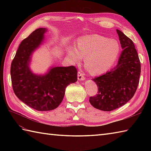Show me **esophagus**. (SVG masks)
<instances>
[{"label": "esophagus", "instance_id": "1", "mask_svg": "<svg viewBox=\"0 0 151 151\" xmlns=\"http://www.w3.org/2000/svg\"><path fill=\"white\" fill-rule=\"evenodd\" d=\"M85 77L84 76V74H83L81 71H79L78 73V81H84L85 80Z\"/></svg>", "mask_w": 151, "mask_h": 151}]
</instances>
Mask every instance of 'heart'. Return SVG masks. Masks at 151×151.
<instances>
[{
  "instance_id": "obj_1",
  "label": "heart",
  "mask_w": 151,
  "mask_h": 151,
  "mask_svg": "<svg viewBox=\"0 0 151 151\" xmlns=\"http://www.w3.org/2000/svg\"><path fill=\"white\" fill-rule=\"evenodd\" d=\"M67 56L74 63H84L91 74L99 75L106 73L116 63L120 56L121 47L119 41L99 34L79 37L75 47L67 46Z\"/></svg>"
}]
</instances>
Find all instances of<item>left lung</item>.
<instances>
[{"instance_id":"obj_1","label":"left lung","mask_w":151,"mask_h":151,"mask_svg":"<svg viewBox=\"0 0 151 151\" xmlns=\"http://www.w3.org/2000/svg\"><path fill=\"white\" fill-rule=\"evenodd\" d=\"M116 31L123 51L114 68L93 79L98 93L89 100L93 106L102 111H112L126 104L139 84L141 63L134 44L121 30Z\"/></svg>"}]
</instances>
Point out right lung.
I'll return each mask as SVG.
<instances>
[{"label":"right lung","instance_id":"1","mask_svg":"<svg viewBox=\"0 0 151 151\" xmlns=\"http://www.w3.org/2000/svg\"><path fill=\"white\" fill-rule=\"evenodd\" d=\"M46 28L34 30L21 41L11 65L12 87L19 100L37 111L56 109L63 101L65 88L77 81L74 66L50 67L43 75L30 68L32 56L45 41Z\"/></svg>","mask_w":151,"mask_h":151}]
</instances>
